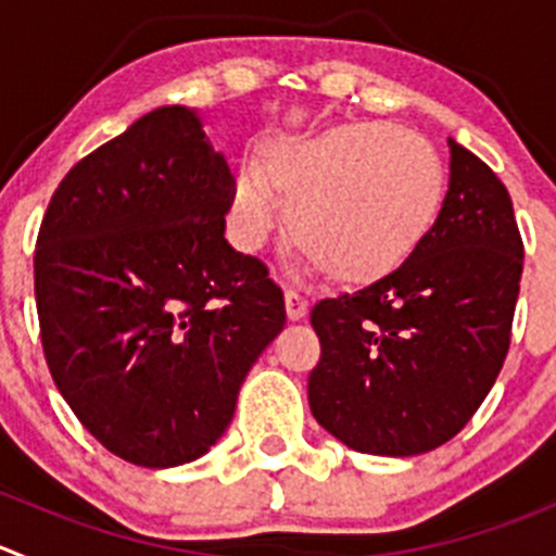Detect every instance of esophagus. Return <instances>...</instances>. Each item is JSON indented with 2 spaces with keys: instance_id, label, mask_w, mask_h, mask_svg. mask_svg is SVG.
Here are the masks:
<instances>
[{
  "instance_id": "obj_1",
  "label": "esophagus",
  "mask_w": 556,
  "mask_h": 556,
  "mask_svg": "<svg viewBox=\"0 0 556 556\" xmlns=\"http://www.w3.org/2000/svg\"><path fill=\"white\" fill-rule=\"evenodd\" d=\"M285 309H288V320H301V317H306V312H309V301L304 299L301 293H295V290H288L285 293Z\"/></svg>"
}]
</instances>
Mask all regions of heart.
I'll use <instances>...</instances> for the list:
<instances>
[{
  "instance_id": "1",
  "label": "heart",
  "mask_w": 556,
  "mask_h": 556,
  "mask_svg": "<svg viewBox=\"0 0 556 556\" xmlns=\"http://www.w3.org/2000/svg\"><path fill=\"white\" fill-rule=\"evenodd\" d=\"M339 282L388 277L421 250L445 201V170L427 138L386 122L339 124L263 147L261 170H236L230 219L255 252L282 225Z\"/></svg>"
}]
</instances>
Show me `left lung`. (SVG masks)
Instances as JSON below:
<instances>
[{"label":"left lung","mask_w":556,"mask_h":556,"mask_svg":"<svg viewBox=\"0 0 556 556\" xmlns=\"http://www.w3.org/2000/svg\"><path fill=\"white\" fill-rule=\"evenodd\" d=\"M438 225L404 266L312 309L315 421L348 448L418 456L448 443L492 391L510 344L525 244L483 160L448 138Z\"/></svg>","instance_id":"obj_1"}]
</instances>
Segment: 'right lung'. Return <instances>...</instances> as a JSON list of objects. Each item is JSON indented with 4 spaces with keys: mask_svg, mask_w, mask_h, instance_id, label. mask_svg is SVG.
<instances>
[{
    "mask_svg": "<svg viewBox=\"0 0 556 556\" xmlns=\"http://www.w3.org/2000/svg\"><path fill=\"white\" fill-rule=\"evenodd\" d=\"M228 160L163 105L80 160L42 217V350L78 421L138 467L201 459L285 326L266 266L225 239Z\"/></svg>",
    "mask_w": 556,
    "mask_h": 556,
    "instance_id": "1",
    "label": "right lung"
}]
</instances>
